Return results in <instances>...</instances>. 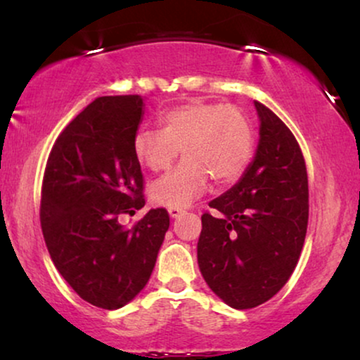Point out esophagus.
Here are the masks:
<instances>
[{"mask_svg": "<svg viewBox=\"0 0 360 360\" xmlns=\"http://www.w3.org/2000/svg\"><path fill=\"white\" fill-rule=\"evenodd\" d=\"M181 213H185L184 208H169L170 218H179V216H180Z\"/></svg>", "mask_w": 360, "mask_h": 360, "instance_id": "obj_1", "label": "esophagus"}]
</instances>
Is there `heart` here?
I'll return each mask as SVG.
<instances>
[{"mask_svg": "<svg viewBox=\"0 0 360 360\" xmlns=\"http://www.w3.org/2000/svg\"><path fill=\"white\" fill-rule=\"evenodd\" d=\"M159 126L136 132V160L149 172L169 169L180 149L185 160L150 186L157 205L185 208L206 190L210 176L216 185H233L254 157L252 122L238 106L190 101L162 112Z\"/></svg>", "mask_w": 360, "mask_h": 360, "instance_id": "1", "label": "heart"}]
</instances>
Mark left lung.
<instances>
[{
  "mask_svg": "<svg viewBox=\"0 0 360 360\" xmlns=\"http://www.w3.org/2000/svg\"><path fill=\"white\" fill-rule=\"evenodd\" d=\"M260 127L254 160L201 216L198 265L208 287L236 309L274 297L297 267L308 226V175L297 139L255 101Z\"/></svg>",
  "mask_w": 360,
  "mask_h": 360,
  "instance_id": "left-lung-1",
  "label": "left lung"
}]
</instances>
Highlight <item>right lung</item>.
<instances>
[{
    "label": "right lung",
    "mask_w": 360,
    "mask_h": 360,
    "mask_svg": "<svg viewBox=\"0 0 360 360\" xmlns=\"http://www.w3.org/2000/svg\"><path fill=\"white\" fill-rule=\"evenodd\" d=\"M144 115L139 95L100 96L57 137L42 181L41 224L52 262L85 302L124 307L146 287L170 226L164 208L124 228L144 206L132 152Z\"/></svg>",
    "instance_id": "obj_1"
}]
</instances>
